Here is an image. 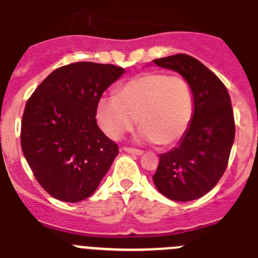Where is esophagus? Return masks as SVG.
Here are the masks:
<instances>
[{
    "instance_id": "obj_1",
    "label": "esophagus",
    "mask_w": 258,
    "mask_h": 258,
    "mask_svg": "<svg viewBox=\"0 0 258 258\" xmlns=\"http://www.w3.org/2000/svg\"><path fill=\"white\" fill-rule=\"evenodd\" d=\"M122 150L127 153H132V155H137V156H142L143 155V151L137 150V148H132V147H124Z\"/></svg>"
}]
</instances>
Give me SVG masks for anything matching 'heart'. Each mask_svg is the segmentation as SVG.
Returning <instances> with one entry per match:
<instances>
[{"instance_id": "heart-1", "label": "heart", "mask_w": 258, "mask_h": 258, "mask_svg": "<svg viewBox=\"0 0 258 258\" xmlns=\"http://www.w3.org/2000/svg\"><path fill=\"white\" fill-rule=\"evenodd\" d=\"M193 108L192 87L183 77L142 73L122 83L116 97L98 101L97 120L112 139L121 138L138 120L141 141L171 146L185 134Z\"/></svg>"}]
</instances>
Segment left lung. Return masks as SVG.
Wrapping results in <instances>:
<instances>
[{
  "instance_id": "8db88e82",
  "label": "left lung",
  "mask_w": 258,
  "mask_h": 258,
  "mask_svg": "<svg viewBox=\"0 0 258 258\" xmlns=\"http://www.w3.org/2000/svg\"><path fill=\"white\" fill-rule=\"evenodd\" d=\"M153 62L179 73L195 98L190 124L178 146L160 155L153 183L172 201L197 200L216 185L228 166L235 137L230 96L223 82L192 56L179 53Z\"/></svg>"
}]
</instances>
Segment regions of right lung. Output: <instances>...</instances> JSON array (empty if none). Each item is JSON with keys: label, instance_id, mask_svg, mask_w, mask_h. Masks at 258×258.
Returning a JSON list of instances; mask_svg holds the SVG:
<instances>
[{"label": "right lung", "instance_id": "add662e5", "mask_svg": "<svg viewBox=\"0 0 258 258\" xmlns=\"http://www.w3.org/2000/svg\"><path fill=\"white\" fill-rule=\"evenodd\" d=\"M125 70L74 62L52 72L25 105L21 150L48 195L79 202L94 193L119 153L97 125V103Z\"/></svg>", "mask_w": 258, "mask_h": 258}]
</instances>
